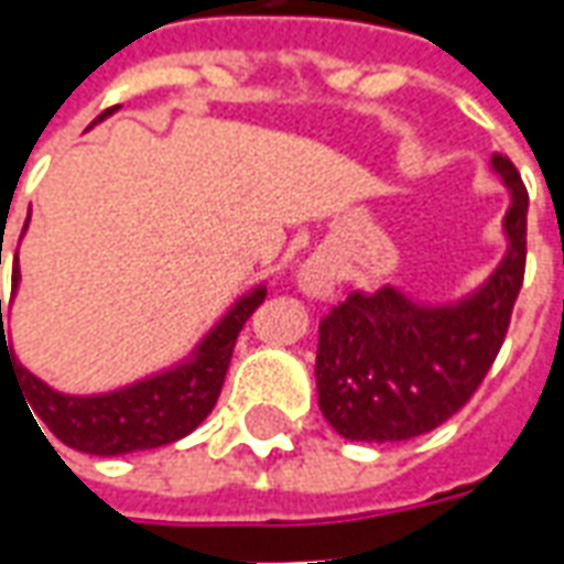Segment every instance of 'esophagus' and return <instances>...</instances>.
Segmentation results:
<instances>
[{"mask_svg": "<svg viewBox=\"0 0 564 564\" xmlns=\"http://www.w3.org/2000/svg\"><path fill=\"white\" fill-rule=\"evenodd\" d=\"M335 281H338V269L323 253L305 259V265L299 269V290L311 299H326L335 290Z\"/></svg>", "mask_w": 564, "mask_h": 564, "instance_id": "esophagus-1", "label": "esophagus"}]
</instances>
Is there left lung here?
<instances>
[{
  "instance_id": "8db88e82",
  "label": "left lung",
  "mask_w": 564,
  "mask_h": 564,
  "mask_svg": "<svg viewBox=\"0 0 564 564\" xmlns=\"http://www.w3.org/2000/svg\"><path fill=\"white\" fill-rule=\"evenodd\" d=\"M510 189L508 257L456 305H420L395 286L350 293L319 319V411L350 441H411L462 411L508 335L525 274L529 193L517 165L496 153Z\"/></svg>"
}]
</instances>
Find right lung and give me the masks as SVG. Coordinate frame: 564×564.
Instances as JSON below:
<instances>
[{"instance_id":"right-lung-1","label":"right lung","mask_w":564,"mask_h":564,"mask_svg":"<svg viewBox=\"0 0 564 564\" xmlns=\"http://www.w3.org/2000/svg\"><path fill=\"white\" fill-rule=\"evenodd\" d=\"M18 281L20 269H14V286ZM262 302H265L262 286L245 295L241 302H235L232 311L210 329L208 338L198 344L196 356L184 366L105 395H66L30 375L8 350L0 299V366L8 362L11 368L18 387L30 402V414H35L32 420H42L66 447L93 456H120L132 449L162 447L189 435L210 414V408L220 399L238 332L245 329L250 314Z\"/></svg>"}]
</instances>
